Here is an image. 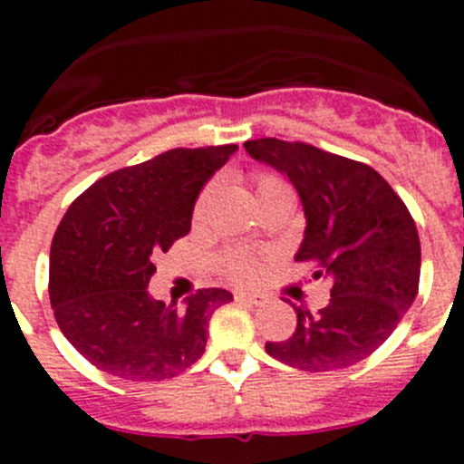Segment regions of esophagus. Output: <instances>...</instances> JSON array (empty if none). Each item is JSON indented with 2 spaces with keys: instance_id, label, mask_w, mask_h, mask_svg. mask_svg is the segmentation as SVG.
I'll use <instances>...</instances> for the list:
<instances>
[{
  "instance_id": "obj_1",
  "label": "esophagus",
  "mask_w": 464,
  "mask_h": 464,
  "mask_svg": "<svg viewBox=\"0 0 464 464\" xmlns=\"http://www.w3.org/2000/svg\"><path fill=\"white\" fill-rule=\"evenodd\" d=\"M233 296H236L237 303H246V305H262L265 303V296L254 292H236Z\"/></svg>"
}]
</instances>
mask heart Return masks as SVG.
Listing matches in <instances>:
<instances>
[{
	"instance_id": "obj_1",
	"label": "heart",
	"mask_w": 464,
	"mask_h": 464,
	"mask_svg": "<svg viewBox=\"0 0 464 464\" xmlns=\"http://www.w3.org/2000/svg\"><path fill=\"white\" fill-rule=\"evenodd\" d=\"M251 179H254L256 193H258L260 204L269 202V199L276 198V195L287 193L289 190V186L285 184L280 177H276L274 172L258 170V172H254V177H251ZM213 190H215V181H210V184L204 186V190L199 193L198 202H195V219L204 218L210 198H213ZM219 265H222L224 274H227L231 280H236V283H249V280L258 274V258L245 249L227 251V254L219 258Z\"/></svg>"
}]
</instances>
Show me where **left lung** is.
<instances>
[{
	"instance_id": "obj_1",
	"label": "left lung",
	"mask_w": 464,
	"mask_h": 464,
	"mask_svg": "<svg viewBox=\"0 0 464 464\" xmlns=\"http://www.w3.org/2000/svg\"><path fill=\"white\" fill-rule=\"evenodd\" d=\"M245 150L289 177L307 218L296 262L332 280L330 303L294 305L296 332L266 341V354L307 372L371 357L418 296L422 254L406 204L375 168L310 143L266 137Z\"/></svg>"
}]
</instances>
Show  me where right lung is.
Wrapping results in <instances>:
<instances>
[{
    "mask_svg": "<svg viewBox=\"0 0 464 464\" xmlns=\"http://www.w3.org/2000/svg\"><path fill=\"white\" fill-rule=\"evenodd\" d=\"M236 143L175 148L110 172L73 199L49 262V296L69 343L102 372L161 382L204 354L210 316L231 292L198 289L184 307L148 294L154 256L188 236L195 199Z\"/></svg>",
    "mask_w": 464,
    "mask_h": 464,
    "instance_id": "add662e5",
    "label": "right lung"
}]
</instances>
